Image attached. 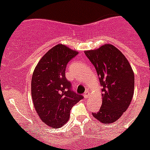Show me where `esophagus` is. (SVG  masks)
Instances as JSON below:
<instances>
[{
    "instance_id": "esophagus-1",
    "label": "esophagus",
    "mask_w": 150,
    "mask_h": 150,
    "mask_svg": "<svg viewBox=\"0 0 150 150\" xmlns=\"http://www.w3.org/2000/svg\"><path fill=\"white\" fill-rule=\"evenodd\" d=\"M89 93L88 91H86V92L84 93V94H83L84 97H85V99H87V97H89Z\"/></svg>"
}]
</instances>
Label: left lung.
I'll use <instances>...</instances> for the list:
<instances>
[{"mask_svg":"<svg viewBox=\"0 0 150 150\" xmlns=\"http://www.w3.org/2000/svg\"><path fill=\"white\" fill-rule=\"evenodd\" d=\"M102 86V104L93 116L101 123H112L128 109L134 94L135 77L127 58L111 44L85 51Z\"/></svg>","mask_w":150,"mask_h":150,"instance_id":"left-lung-1","label":"left lung"}]
</instances>
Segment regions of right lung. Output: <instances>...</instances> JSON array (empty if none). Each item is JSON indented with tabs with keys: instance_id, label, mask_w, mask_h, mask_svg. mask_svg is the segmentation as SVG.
<instances>
[{
	"instance_id": "right-lung-1",
	"label": "right lung",
	"mask_w": 150,
	"mask_h": 150,
	"mask_svg": "<svg viewBox=\"0 0 150 150\" xmlns=\"http://www.w3.org/2000/svg\"><path fill=\"white\" fill-rule=\"evenodd\" d=\"M77 53L57 44L41 58L34 70L31 83L34 106L41 120L51 128L67 123L72 107L83 98L72 90L65 74L68 63Z\"/></svg>"
}]
</instances>
